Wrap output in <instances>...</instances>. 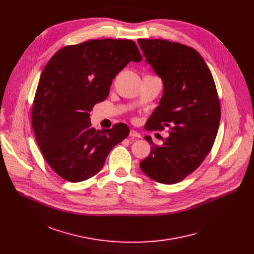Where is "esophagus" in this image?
<instances>
[{"mask_svg":"<svg viewBox=\"0 0 254 254\" xmlns=\"http://www.w3.org/2000/svg\"><path fill=\"white\" fill-rule=\"evenodd\" d=\"M129 136H131V137H136V138H140V134H139L136 130H134V129H130V130H129Z\"/></svg>","mask_w":254,"mask_h":254,"instance_id":"1","label":"esophagus"}]
</instances>
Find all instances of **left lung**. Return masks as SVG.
Returning <instances> with one entry per match:
<instances>
[{
	"label": "left lung",
	"mask_w": 254,
	"mask_h": 254,
	"mask_svg": "<svg viewBox=\"0 0 254 254\" xmlns=\"http://www.w3.org/2000/svg\"><path fill=\"white\" fill-rule=\"evenodd\" d=\"M137 42L164 85L160 104L144 127L169 128L161 146L144 136L152 147L139 167L158 183L176 184L193 173L213 147L221 118L218 94L209 67L192 47L164 39Z\"/></svg>",
	"instance_id": "1"
}]
</instances>
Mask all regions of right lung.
<instances>
[{"instance_id":"obj_1","label":"right lung","mask_w":254,"mask_h":254,"mask_svg":"<svg viewBox=\"0 0 254 254\" xmlns=\"http://www.w3.org/2000/svg\"><path fill=\"white\" fill-rule=\"evenodd\" d=\"M141 55L131 40H89L65 46L44 67L32 106V127L40 151L64 180L96 175L112 149L129 132L120 123L91 127L89 113L110 93L113 79Z\"/></svg>"}]
</instances>
